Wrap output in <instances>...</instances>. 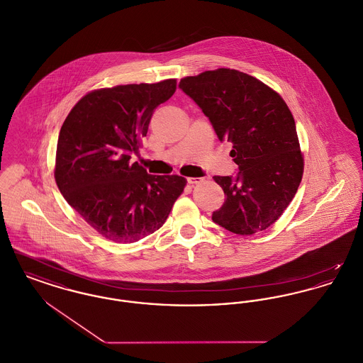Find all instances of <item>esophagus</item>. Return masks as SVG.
Returning a JSON list of instances; mask_svg holds the SVG:
<instances>
[{"label":"esophagus","mask_w":363,"mask_h":363,"mask_svg":"<svg viewBox=\"0 0 363 363\" xmlns=\"http://www.w3.org/2000/svg\"><path fill=\"white\" fill-rule=\"evenodd\" d=\"M203 181H204V178H200V177H189L188 178V184L189 185H196V184H200Z\"/></svg>","instance_id":"34e87169"}]
</instances>
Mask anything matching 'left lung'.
<instances>
[{"mask_svg":"<svg viewBox=\"0 0 363 363\" xmlns=\"http://www.w3.org/2000/svg\"><path fill=\"white\" fill-rule=\"evenodd\" d=\"M179 88L212 123L240 172L213 177L225 204L212 220L252 235L274 225L289 207L303 174V155L293 114L283 98L253 76L235 69L206 70L181 79Z\"/></svg>","mask_w":363,"mask_h":363,"instance_id":"obj_1","label":"left lung"}]
</instances>
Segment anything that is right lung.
<instances>
[{"instance_id": "right-lung-1", "label": "right lung", "mask_w": 363, "mask_h": 363, "mask_svg": "<svg viewBox=\"0 0 363 363\" xmlns=\"http://www.w3.org/2000/svg\"><path fill=\"white\" fill-rule=\"evenodd\" d=\"M177 80L94 89L70 110L55 154L57 186L104 238L132 243L155 233L186 186L179 175H151L132 163L156 107Z\"/></svg>"}]
</instances>
